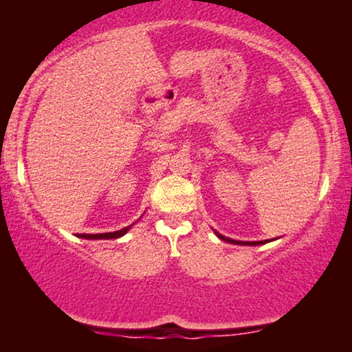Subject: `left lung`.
Segmentation results:
<instances>
[{
	"label": "left lung",
	"mask_w": 352,
	"mask_h": 352,
	"mask_svg": "<svg viewBox=\"0 0 352 352\" xmlns=\"http://www.w3.org/2000/svg\"><path fill=\"white\" fill-rule=\"evenodd\" d=\"M214 231V234H216L219 239H222V241H225V242H228V243H234V245H264V243H267V242H272V241H276L278 237H275V239H267V241H254V242H248V241H234V239H231V237H226V236H222L220 233H217L216 230H212Z\"/></svg>",
	"instance_id": "1"
}]
</instances>
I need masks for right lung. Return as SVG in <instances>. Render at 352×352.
Here are the masks:
<instances>
[{
    "label": "right lung",
    "instance_id": "obj_1",
    "mask_svg": "<svg viewBox=\"0 0 352 352\" xmlns=\"http://www.w3.org/2000/svg\"><path fill=\"white\" fill-rule=\"evenodd\" d=\"M133 225V223H132ZM132 225L126 226V228L118 230V231H111V233H100V234H77V237H82V239H88V241H94V239H118L127 233V231L132 228Z\"/></svg>",
    "mask_w": 352,
    "mask_h": 352
}]
</instances>
